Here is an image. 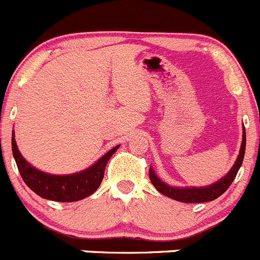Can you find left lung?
Here are the masks:
<instances>
[{"mask_svg":"<svg viewBox=\"0 0 260 260\" xmlns=\"http://www.w3.org/2000/svg\"><path fill=\"white\" fill-rule=\"evenodd\" d=\"M245 147H246V134H245V128H244V137H242L241 149H240V154L239 157H237V159H236L235 165L232 166L230 173H228L223 179H220L218 183H215V184L209 185V187H204V188L170 187V185L161 182V180L156 177L153 169L151 168H149V179H151L152 184L156 187V189L158 190V192H161V193L165 194V196L170 197V199L177 200V201L187 202V204L213 201V200L218 199L219 196H222L225 190L230 188V185L232 184L233 179H235L237 173H239V169L241 168L242 161H244Z\"/></svg>","mask_w":260,"mask_h":260,"instance_id":"obj_1","label":"left lung"}]
</instances>
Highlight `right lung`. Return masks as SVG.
<instances>
[{"mask_svg": "<svg viewBox=\"0 0 260 260\" xmlns=\"http://www.w3.org/2000/svg\"><path fill=\"white\" fill-rule=\"evenodd\" d=\"M11 148L21 178L35 193L41 196L42 199L52 200V201L72 202L90 196L99 188L103 180L107 162L112 154L117 151L118 146L107 152L95 165L87 170L73 175H63V177L50 175L30 166L19 152L14 134L11 139Z\"/></svg>", "mask_w": 260, "mask_h": 260, "instance_id": "obj_1", "label": "right lung"}]
</instances>
